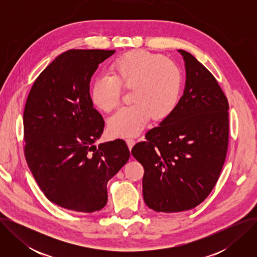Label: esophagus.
Returning a JSON list of instances; mask_svg holds the SVG:
<instances>
[{
  "label": "esophagus",
  "instance_id": "34e87169",
  "mask_svg": "<svg viewBox=\"0 0 257 257\" xmlns=\"http://www.w3.org/2000/svg\"><path fill=\"white\" fill-rule=\"evenodd\" d=\"M126 142L128 144V148L131 150L133 148V145L135 144V139L133 137H128L126 138Z\"/></svg>",
  "mask_w": 257,
  "mask_h": 257
}]
</instances>
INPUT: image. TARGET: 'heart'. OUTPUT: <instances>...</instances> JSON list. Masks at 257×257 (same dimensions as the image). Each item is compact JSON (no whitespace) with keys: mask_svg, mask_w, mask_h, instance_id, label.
Masks as SVG:
<instances>
[{"mask_svg":"<svg viewBox=\"0 0 257 257\" xmlns=\"http://www.w3.org/2000/svg\"><path fill=\"white\" fill-rule=\"evenodd\" d=\"M121 85L131 88L132 104L121 107L108 120L113 135L132 136L151 120H163L175 108L182 86L179 67L168 59L145 51L120 56L109 67V76L98 78L91 87V100L103 112L120 102Z\"/></svg>","mask_w":257,"mask_h":257,"instance_id":"obj_1","label":"heart"}]
</instances>
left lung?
Returning <instances> with one entry per match:
<instances>
[{
  "label": "left lung",
  "mask_w": 257,
  "mask_h": 257,
  "mask_svg": "<svg viewBox=\"0 0 257 257\" xmlns=\"http://www.w3.org/2000/svg\"><path fill=\"white\" fill-rule=\"evenodd\" d=\"M183 95L173 112L131 151L143 166V199L150 208L179 212L194 208L211 192L229 141V103L211 73L190 53Z\"/></svg>",
  "instance_id": "left-lung-1"
}]
</instances>
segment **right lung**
Listing matches in <instances>:
<instances>
[{
    "label": "right lung",
    "instance_id": "add662e5",
    "mask_svg": "<svg viewBox=\"0 0 257 257\" xmlns=\"http://www.w3.org/2000/svg\"><path fill=\"white\" fill-rule=\"evenodd\" d=\"M115 51L70 50L34 81L24 114V154L40 188L55 204L78 212L101 209L106 184L128 162L122 139L95 145L104 122L93 108L89 83Z\"/></svg>",
    "mask_w": 257,
    "mask_h": 257
}]
</instances>
